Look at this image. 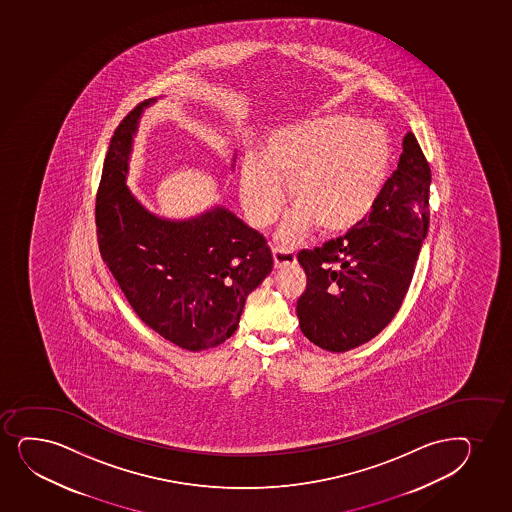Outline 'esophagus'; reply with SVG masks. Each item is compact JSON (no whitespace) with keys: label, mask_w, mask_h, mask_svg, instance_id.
<instances>
[{"label":"esophagus","mask_w":512,"mask_h":512,"mask_svg":"<svg viewBox=\"0 0 512 512\" xmlns=\"http://www.w3.org/2000/svg\"><path fill=\"white\" fill-rule=\"evenodd\" d=\"M273 259H275V266L282 268L285 265H294L297 258H295L294 251L285 249V247H275L273 249Z\"/></svg>","instance_id":"obj_1"}]
</instances>
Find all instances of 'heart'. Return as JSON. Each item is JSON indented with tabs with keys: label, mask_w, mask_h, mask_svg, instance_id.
<instances>
[{
	"label": "heart",
	"mask_w": 512,
	"mask_h": 512,
	"mask_svg": "<svg viewBox=\"0 0 512 512\" xmlns=\"http://www.w3.org/2000/svg\"><path fill=\"white\" fill-rule=\"evenodd\" d=\"M261 159L242 164V206L254 227L270 225L285 200L282 181H288L295 205L278 237L292 244L316 225L338 234L362 222L386 183L391 145L377 124L323 116L273 131Z\"/></svg>",
	"instance_id": "heart-1"
}]
</instances>
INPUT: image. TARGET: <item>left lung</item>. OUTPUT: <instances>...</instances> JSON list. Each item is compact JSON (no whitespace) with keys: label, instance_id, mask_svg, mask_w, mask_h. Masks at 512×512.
<instances>
[{"label":"left lung","instance_id":"left-lung-1","mask_svg":"<svg viewBox=\"0 0 512 512\" xmlns=\"http://www.w3.org/2000/svg\"><path fill=\"white\" fill-rule=\"evenodd\" d=\"M430 165L413 133L371 213L347 234L300 251V329L328 352L360 347L400 311L429 230Z\"/></svg>","mask_w":512,"mask_h":512}]
</instances>
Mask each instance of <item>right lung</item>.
Here are the masks:
<instances>
[{"mask_svg": "<svg viewBox=\"0 0 512 512\" xmlns=\"http://www.w3.org/2000/svg\"><path fill=\"white\" fill-rule=\"evenodd\" d=\"M112 135L95 200L100 256L138 318L191 352L234 335L247 295L270 275L266 239L222 206L172 222L155 217L126 188L131 141L143 107Z\"/></svg>", "mask_w": 512, "mask_h": 512, "instance_id": "right-lung-1", "label": "right lung"}]
</instances>
